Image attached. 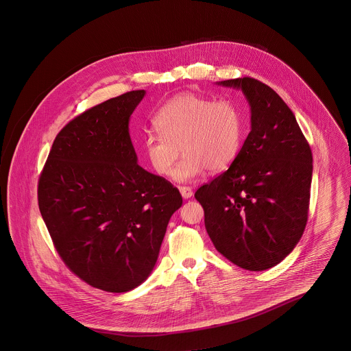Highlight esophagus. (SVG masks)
<instances>
[{
  "instance_id": "obj_1",
  "label": "esophagus",
  "mask_w": 351,
  "mask_h": 351,
  "mask_svg": "<svg viewBox=\"0 0 351 351\" xmlns=\"http://www.w3.org/2000/svg\"><path fill=\"white\" fill-rule=\"evenodd\" d=\"M179 191H180V193H182V196L185 200L191 199L193 196V191H192L191 186H179Z\"/></svg>"
}]
</instances>
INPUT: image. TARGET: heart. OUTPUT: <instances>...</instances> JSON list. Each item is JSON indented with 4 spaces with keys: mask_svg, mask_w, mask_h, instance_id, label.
Segmentation results:
<instances>
[{
    "mask_svg": "<svg viewBox=\"0 0 351 351\" xmlns=\"http://www.w3.org/2000/svg\"><path fill=\"white\" fill-rule=\"evenodd\" d=\"M154 126L158 133L146 134L143 152L156 173L168 176L182 149L183 159L173 171V179L182 183L199 178L206 168L226 169L238 156L243 138V117L234 102L193 93L167 101Z\"/></svg>",
    "mask_w": 351,
    "mask_h": 351,
    "instance_id": "1",
    "label": "heart"
}]
</instances>
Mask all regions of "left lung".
<instances>
[{"mask_svg":"<svg viewBox=\"0 0 351 351\" xmlns=\"http://www.w3.org/2000/svg\"><path fill=\"white\" fill-rule=\"evenodd\" d=\"M242 90L251 132L230 167L195 193L215 247L238 267L263 271L304 233L313 172L311 147L292 110L252 77L218 82Z\"/></svg>","mask_w":351,"mask_h":351,"instance_id":"1","label":"left lung"}]
</instances>
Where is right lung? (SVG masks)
<instances>
[{"instance_id":"1","label":"right lung","mask_w":351,"mask_h":351,"mask_svg":"<svg viewBox=\"0 0 351 351\" xmlns=\"http://www.w3.org/2000/svg\"><path fill=\"white\" fill-rule=\"evenodd\" d=\"M146 90H132L73 118L56 135L38 183L55 249L85 283L128 292L158 261L178 188L138 165L129 121Z\"/></svg>"}]
</instances>
